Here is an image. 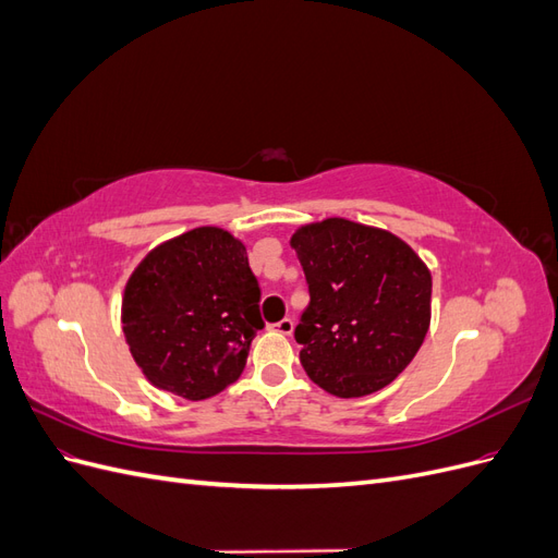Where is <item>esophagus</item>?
Here are the masks:
<instances>
[{
    "label": "esophagus",
    "mask_w": 558,
    "mask_h": 558,
    "mask_svg": "<svg viewBox=\"0 0 558 558\" xmlns=\"http://www.w3.org/2000/svg\"><path fill=\"white\" fill-rule=\"evenodd\" d=\"M293 326H295L293 318H281V320H277V324H272L269 328L281 332V335H291V332H293Z\"/></svg>",
    "instance_id": "obj_1"
}]
</instances>
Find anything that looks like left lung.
<instances>
[{
  "label": "left lung",
  "instance_id": "left-lung-1",
  "mask_svg": "<svg viewBox=\"0 0 558 558\" xmlns=\"http://www.w3.org/2000/svg\"><path fill=\"white\" fill-rule=\"evenodd\" d=\"M310 305L295 326L300 363L340 398L391 384L412 363L430 326V272L396 234L326 218L293 238Z\"/></svg>",
  "mask_w": 558,
  "mask_h": 558
}]
</instances>
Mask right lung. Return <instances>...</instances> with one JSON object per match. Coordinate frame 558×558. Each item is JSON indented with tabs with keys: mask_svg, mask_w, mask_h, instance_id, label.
I'll return each instance as SVG.
<instances>
[{
	"mask_svg": "<svg viewBox=\"0 0 558 558\" xmlns=\"http://www.w3.org/2000/svg\"><path fill=\"white\" fill-rule=\"evenodd\" d=\"M246 246L221 228L162 242L125 283L123 332L146 379L185 400H205L246 365L265 328Z\"/></svg>",
	"mask_w": 558,
	"mask_h": 558,
	"instance_id": "right-lung-1",
	"label": "right lung"
}]
</instances>
